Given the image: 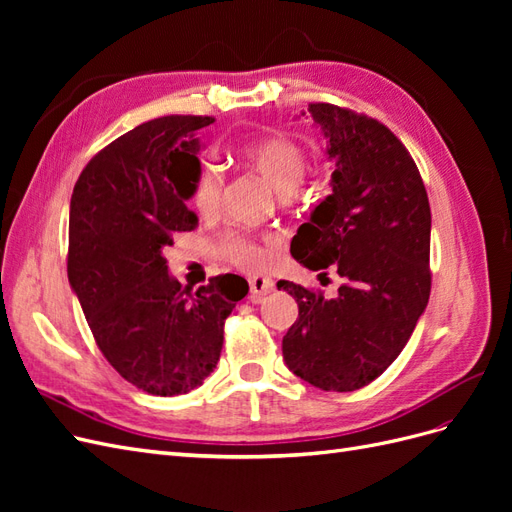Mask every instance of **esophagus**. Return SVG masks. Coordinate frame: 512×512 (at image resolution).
I'll return each instance as SVG.
<instances>
[{
	"label": "esophagus",
	"instance_id": "obj_1",
	"mask_svg": "<svg viewBox=\"0 0 512 512\" xmlns=\"http://www.w3.org/2000/svg\"><path fill=\"white\" fill-rule=\"evenodd\" d=\"M275 288V282L271 277L265 275H252L250 277V292H252V299L258 301L262 294H269Z\"/></svg>",
	"mask_w": 512,
	"mask_h": 512
}]
</instances>
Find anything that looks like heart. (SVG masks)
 I'll use <instances>...</instances> for the list:
<instances>
[{
    "instance_id": "heart-1",
    "label": "heart",
    "mask_w": 512,
    "mask_h": 512,
    "mask_svg": "<svg viewBox=\"0 0 512 512\" xmlns=\"http://www.w3.org/2000/svg\"><path fill=\"white\" fill-rule=\"evenodd\" d=\"M243 158L254 173H258L280 194L282 200H286L288 192L297 188L307 170V151L301 143L292 141L288 136H271L265 141L247 145L243 149ZM190 205L203 218H211L220 211L222 173L215 164L203 162V166L198 168L192 181ZM277 247H280L277 237H265L258 241L250 235H243V232L228 230L215 243V252L239 269L262 271L273 262Z\"/></svg>"
}]
</instances>
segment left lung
Returning a JSON list of instances; mask_svg holds the SVG:
<instances>
[{
    "label": "left lung",
    "mask_w": 512,
    "mask_h": 512,
    "mask_svg": "<svg viewBox=\"0 0 512 512\" xmlns=\"http://www.w3.org/2000/svg\"><path fill=\"white\" fill-rule=\"evenodd\" d=\"M335 158L331 188L301 224L290 254L342 277L337 297L277 282L299 305L282 342L292 374L322 391L363 389L404 350L431 292V209L399 138L363 113L309 104ZM327 277V273H320Z\"/></svg>",
    "instance_id": "8db88e82"
}]
</instances>
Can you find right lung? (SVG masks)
I'll use <instances>...</instances> for the list:
<instances>
[{
	"instance_id": "obj_1",
	"label": "right lung",
	"mask_w": 512,
	"mask_h": 512,
	"mask_svg": "<svg viewBox=\"0 0 512 512\" xmlns=\"http://www.w3.org/2000/svg\"><path fill=\"white\" fill-rule=\"evenodd\" d=\"M213 117L168 115L98 151L70 200L68 280L104 359L149 395L190 393L220 361L239 275L196 292L168 275L164 247L194 230L185 207L200 168L194 134Z\"/></svg>"
}]
</instances>
